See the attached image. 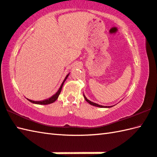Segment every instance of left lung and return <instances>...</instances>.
<instances>
[{
    "instance_id": "1",
    "label": "left lung",
    "mask_w": 157,
    "mask_h": 157,
    "mask_svg": "<svg viewBox=\"0 0 157 157\" xmlns=\"http://www.w3.org/2000/svg\"><path fill=\"white\" fill-rule=\"evenodd\" d=\"M83 96H84V98H85V100H86V101L88 102V103H90V104L91 105H93V106H98V107H101V108H106V107H108V108H109V107H111L110 106H102V105H98V104H96V103H94V102H91L90 100H89L85 96V95L83 94Z\"/></svg>"
}]
</instances>
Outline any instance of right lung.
Instances as JSON below:
<instances>
[{"instance_id": "right-lung-1", "label": "right lung", "mask_w": 157, "mask_h": 157, "mask_svg": "<svg viewBox=\"0 0 157 157\" xmlns=\"http://www.w3.org/2000/svg\"><path fill=\"white\" fill-rule=\"evenodd\" d=\"M68 76H69V74L66 76V77L65 78L64 81H63V82H62L61 87H60L59 89V90L57 91V92L55 94H54V95H53L52 96H51V98H49L46 99V100H41V101H34V100H29V99H28V100H29V101H30L31 102L34 103V104H37V105H48V104H51V103L54 102L55 101V100L58 98L59 96V94H60V93H61V89H62V87H63L64 82L66 81V80L67 79V77H68Z\"/></svg>"}]
</instances>
